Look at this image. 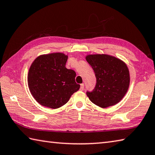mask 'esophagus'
<instances>
[{"label":"esophagus","mask_w":155,"mask_h":155,"mask_svg":"<svg viewBox=\"0 0 155 155\" xmlns=\"http://www.w3.org/2000/svg\"><path fill=\"white\" fill-rule=\"evenodd\" d=\"M83 89H84V84H81L80 91H83Z\"/></svg>","instance_id":"1"}]
</instances>
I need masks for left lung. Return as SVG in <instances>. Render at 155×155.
I'll return each instance as SVG.
<instances>
[{"label":"left lung","instance_id":"obj_1","mask_svg":"<svg viewBox=\"0 0 155 155\" xmlns=\"http://www.w3.org/2000/svg\"><path fill=\"white\" fill-rule=\"evenodd\" d=\"M85 59L96 77L94 89L87 92L89 99L104 108L119 103L126 94L130 83L126 64L119 58L106 54L88 55Z\"/></svg>","mask_w":155,"mask_h":155}]
</instances>
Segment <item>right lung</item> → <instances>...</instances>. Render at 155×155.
I'll return each instance as SVG.
<instances>
[{"label":"right lung","instance_id":"right-lung-1","mask_svg":"<svg viewBox=\"0 0 155 155\" xmlns=\"http://www.w3.org/2000/svg\"><path fill=\"white\" fill-rule=\"evenodd\" d=\"M68 55L52 53L36 58L30 67L28 84L36 102L43 106L56 109L68 102L80 85L75 82L76 72L67 69Z\"/></svg>","mask_w":155,"mask_h":155}]
</instances>
